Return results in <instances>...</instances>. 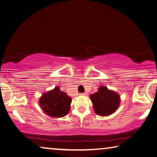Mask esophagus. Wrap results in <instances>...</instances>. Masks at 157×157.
Listing matches in <instances>:
<instances>
[{
	"mask_svg": "<svg viewBox=\"0 0 157 157\" xmlns=\"http://www.w3.org/2000/svg\"><path fill=\"white\" fill-rule=\"evenodd\" d=\"M86 94L87 93H81L80 94H79V95H86Z\"/></svg>",
	"mask_w": 157,
	"mask_h": 157,
	"instance_id": "esophagus-1",
	"label": "esophagus"
}]
</instances>
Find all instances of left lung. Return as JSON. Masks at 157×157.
<instances>
[{"instance_id":"left-lung-1","label":"left lung","mask_w":157,"mask_h":157,"mask_svg":"<svg viewBox=\"0 0 157 157\" xmlns=\"http://www.w3.org/2000/svg\"><path fill=\"white\" fill-rule=\"evenodd\" d=\"M90 98L94 110L100 116L112 114L119 106V95L114 91L108 90L105 86H100L98 92L90 95Z\"/></svg>"}]
</instances>
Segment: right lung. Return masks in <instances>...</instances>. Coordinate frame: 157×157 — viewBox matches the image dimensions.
Segmentation results:
<instances>
[{"label":"right lung","mask_w":157,"mask_h":157,"mask_svg":"<svg viewBox=\"0 0 157 157\" xmlns=\"http://www.w3.org/2000/svg\"><path fill=\"white\" fill-rule=\"evenodd\" d=\"M71 102V98L60 90L59 87L43 94L39 101L43 112L52 117L66 116L70 109Z\"/></svg>","instance_id":"add662e5"}]
</instances>
